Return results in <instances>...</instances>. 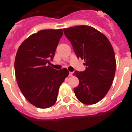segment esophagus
<instances>
[{
	"label": "esophagus",
	"mask_w": 132,
	"mask_h": 132,
	"mask_svg": "<svg viewBox=\"0 0 132 132\" xmlns=\"http://www.w3.org/2000/svg\"><path fill=\"white\" fill-rule=\"evenodd\" d=\"M69 77L73 76V72H69Z\"/></svg>",
	"instance_id": "esophagus-1"
}]
</instances>
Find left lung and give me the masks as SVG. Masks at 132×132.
Segmentation results:
<instances>
[{"label": "left lung", "instance_id": "left-lung-1", "mask_svg": "<svg viewBox=\"0 0 132 132\" xmlns=\"http://www.w3.org/2000/svg\"><path fill=\"white\" fill-rule=\"evenodd\" d=\"M77 58L84 59L86 70L75 71L79 84L75 96L85 104L101 101L111 87L116 72V58L111 44L101 31L89 26L63 29Z\"/></svg>", "mask_w": 132, "mask_h": 132}]
</instances>
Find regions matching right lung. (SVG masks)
Masks as SVG:
<instances>
[{"label": "right lung", "instance_id": "add662e5", "mask_svg": "<svg viewBox=\"0 0 132 132\" xmlns=\"http://www.w3.org/2000/svg\"><path fill=\"white\" fill-rule=\"evenodd\" d=\"M62 36L61 29L40 30L24 40L16 53L14 70L18 87L38 108L54 105L59 87L69 75L67 69L55 70L50 66Z\"/></svg>", "mask_w": 132, "mask_h": 132}]
</instances>
